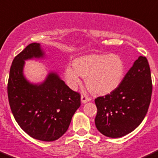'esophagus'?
<instances>
[{"label": "esophagus", "mask_w": 158, "mask_h": 158, "mask_svg": "<svg viewBox=\"0 0 158 158\" xmlns=\"http://www.w3.org/2000/svg\"><path fill=\"white\" fill-rule=\"evenodd\" d=\"M90 101V98L89 97L86 95H82L81 96V101H82V104H86V103L89 102Z\"/></svg>", "instance_id": "esophagus-1"}]
</instances>
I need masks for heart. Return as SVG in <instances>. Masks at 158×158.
I'll list each match as a JSON object with an SVG mask.
<instances>
[{
	"mask_svg": "<svg viewBox=\"0 0 158 158\" xmlns=\"http://www.w3.org/2000/svg\"><path fill=\"white\" fill-rule=\"evenodd\" d=\"M126 74V65L117 54H88L76 58L73 65L64 69V78L69 87L76 89L85 77L89 90L96 95H106L115 90Z\"/></svg>",
	"mask_w": 158,
	"mask_h": 158,
	"instance_id": "heart-1",
	"label": "heart"
}]
</instances>
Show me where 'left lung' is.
Wrapping results in <instances>:
<instances>
[{
  "label": "left lung",
  "instance_id": "left-lung-1",
  "mask_svg": "<svg viewBox=\"0 0 158 158\" xmlns=\"http://www.w3.org/2000/svg\"><path fill=\"white\" fill-rule=\"evenodd\" d=\"M151 94L152 81L148 61L139 56L115 90L95 99L97 129L110 138H120L130 133L145 118Z\"/></svg>",
  "mask_w": 158,
  "mask_h": 158
}]
</instances>
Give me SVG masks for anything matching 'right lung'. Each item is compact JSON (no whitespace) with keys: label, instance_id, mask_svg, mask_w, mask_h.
Wrapping results in <instances>:
<instances>
[{"label":"right lung","instance_id":"right-lung-1","mask_svg":"<svg viewBox=\"0 0 158 158\" xmlns=\"http://www.w3.org/2000/svg\"><path fill=\"white\" fill-rule=\"evenodd\" d=\"M44 57L45 53L37 43L28 45L15 57L8 96L11 112L23 130L34 139L51 142L68 130L72 116L80 107V95L72 90L57 72H49L40 83L26 79L25 61Z\"/></svg>","mask_w":158,"mask_h":158}]
</instances>
